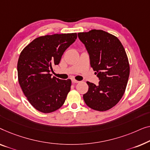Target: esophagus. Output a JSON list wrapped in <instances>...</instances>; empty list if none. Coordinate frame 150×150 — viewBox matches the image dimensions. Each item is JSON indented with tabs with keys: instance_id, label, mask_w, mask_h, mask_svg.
Returning <instances> with one entry per match:
<instances>
[{
	"instance_id": "esophagus-1",
	"label": "esophagus",
	"mask_w": 150,
	"mask_h": 150,
	"mask_svg": "<svg viewBox=\"0 0 150 150\" xmlns=\"http://www.w3.org/2000/svg\"><path fill=\"white\" fill-rule=\"evenodd\" d=\"M71 81H72V83H78V82H79V81H77V80H75L74 79H73L72 80H71Z\"/></svg>"
}]
</instances>
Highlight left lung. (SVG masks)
<instances>
[{
  "label": "left lung",
  "instance_id": "left-lung-1",
  "mask_svg": "<svg viewBox=\"0 0 150 150\" xmlns=\"http://www.w3.org/2000/svg\"><path fill=\"white\" fill-rule=\"evenodd\" d=\"M95 71L98 85L88 81L89 88L83 100L94 110L105 111L114 107L125 92L130 66L125 50L116 37L101 30L78 33Z\"/></svg>",
  "mask_w": 150,
  "mask_h": 150
}]
</instances>
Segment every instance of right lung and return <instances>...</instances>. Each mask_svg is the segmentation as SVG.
Masks as SVG:
<instances>
[{
  "label": "right lung",
  "mask_w": 150,
  "mask_h": 150,
  "mask_svg": "<svg viewBox=\"0 0 150 150\" xmlns=\"http://www.w3.org/2000/svg\"><path fill=\"white\" fill-rule=\"evenodd\" d=\"M77 33L54 34L39 37L21 52L18 62V81L24 95L37 110L51 113L60 108L71 90V79L52 77Z\"/></svg>",
  "instance_id": "1"
}]
</instances>
